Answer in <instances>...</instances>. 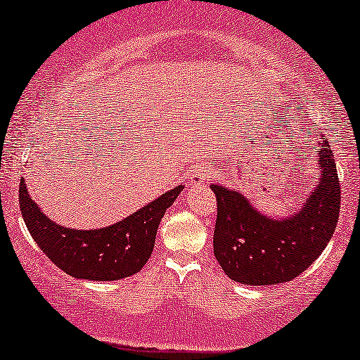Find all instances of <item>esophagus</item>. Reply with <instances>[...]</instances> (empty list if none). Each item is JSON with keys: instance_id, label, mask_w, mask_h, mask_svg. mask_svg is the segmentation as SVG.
I'll return each instance as SVG.
<instances>
[{"instance_id": "obj_1", "label": "esophagus", "mask_w": 360, "mask_h": 360, "mask_svg": "<svg viewBox=\"0 0 360 360\" xmlns=\"http://www.w3.org/2000/svg\"><path fill=\"white\" fill-rule=\"evenodd\" d=\"M213 176V171H211L207 166H198L194 167V171L189 176V184L191 186H201L205 184L210 177Z\"/></svg>"}]
</instances>
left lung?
<instances>
[{
    "instance_id": "8db88e82",
    "label": "left lung",
    "mask_w": 360,
    "mask_h": 360,
    "mask_svg": "<svg viewBox=\"0 0 360 360\" xmlns=\"http://www.w3.org/2000/svg\"><path fill=\"white\" fill-rule=\"evenodd\" d=\"M322 174L300 211L287 218L262 214L241 191L211 184L218 202L213 248L229 278L243 285H276L293 280L322 253L340 211V183L333 153L319 141Z\"/></svg>"
}]
</instances>
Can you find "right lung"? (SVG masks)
I'll use <instances>...</instances> for the list:
<instances>
[{
	"label": "right lung",
	"mask_w": 360,
	"mask_h": 360,
	"mask_svg": "<svg viewBox=\"0 0 360 360\" xmlns=\"http://www.w3.org/2000/svg\"><path fill=\"white\" fill-rule=\"evenodd\" d=\"M184 186H176L122 221L98 229H70L51 221L20 183V207L30 235L56 266L82 280L112 281L142 270L154 250L164 213Z\"/></svg>",
	"instance_id": "obj_1"
}]
</instances>
